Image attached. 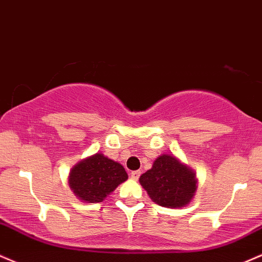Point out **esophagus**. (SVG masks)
I'll return each instance as SVG.
<instances>
[{"instance_id":"34e87169","label":"esophagus","mask_w":262,"mask_h":262,"mask_svg":"<svg viewBox=\"0 0 262 262\" xmlns=\"http://www.w3.org/2000/svg\"><path fill=\"white\" fill-rule=\"evenodd\" d=\"M130 176H131L132 179H135V181H137V179L140 178L141 172H140V170H132V172L130 173Z\"/></svg>"}]
</instances>
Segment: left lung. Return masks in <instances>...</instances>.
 I'll return each mask as SVG.
<instances>
[{
	"label": "left lung",
	"instance_id": "1",
	"mask_svg": "<svg viewBox=\"0 0 262 262\" xmlns=\"http://www.w3.org/2000/svg\"><path fill=\"white\" fill-rule=\"evenodd\" d=\"M140 183L156 204L166 208L184 207L196 189L194 173L169 155L160 156L141 176Z\"/></svg>",
	"mask_w": 262,
	"mask_h": 262
}]
</instances>
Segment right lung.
<instances>
[{"mask_svg":"<svg viewBox=\"0 0 262 262\" xmlns=\"http://www.w3.org/2000/svg\"><path fill=\"white\" fill-rule=\"evenodd\" d=\"M127 179L120 163L96 154L79 162L69 174V186L81 201L99 203Z\"/></svg>","mask_w":262,"mask_h":262,"instance_id":"right-lung-1","label":"right lung"}]
</instances>
